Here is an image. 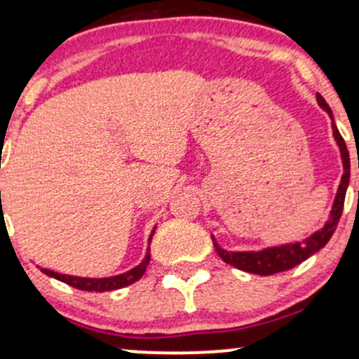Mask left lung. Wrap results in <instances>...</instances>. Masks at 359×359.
Returning <instances> with one entry per match:
<instances>
[{
    "instance_id": "1",
    "label": "left lung",
    "mask_w": 359,
    "mask_h": 359,
    "mask_svg": "<svg viewBox=\"0 0 359 359\" xmlns=\"http://www.w3.org/2000/svg\"><path fill=\"white\" fill-rule=\"evenodd\" d=\"M317 102H319L320 108H323L332 119V135H334L337 147H339L341 160H343L344 168L343 177H341V184L339 187H337L334 197V204H332L331 214H329V219L325 221L323 228L317 229L316 233H312L311 236L306 238V240L285 243V245L280 246H270V248L259 251H228L221 248L212 236L214 248H216L217 255L222 258V262H226L228 265H233L234 269L257 275H273L280 273V271L290 270L294 269V266L300 265L302 262H306L309 257H312V255L317 253L320 248H324L336 231L337 222H339L341 214H343L344 197L349 185V175H351V170H349L351 165H349V151L348 148H346V143L343 137H341L339 130H337L334 118H332V111L319 93H317Z\"/></svg>"
}]
</instances>
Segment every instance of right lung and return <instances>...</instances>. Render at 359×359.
Returning a JSON list of instances; mask_svg holds the SVG:
<instances>
[{
	"instance_id": "right-lung-1",
	"label": "right lung",
	"mask_w": 359,
	"mask_h": 359,
	"mask_svg": "<svg viewBox=\"0 0 359 359\" xmlns=\"http://www.w3.org/2000/svg\"><path fill=\"white\" fill-rule=\"evenodd\" d=\"M1 194V192H0ZM156 228V226H155ZM155 228L151 231L150 238H148V243L151 241L155 234ZM148 262H150V248L147 250L145 258L140 265L135 266V269L125 271V273H119V275H113V277H106V278H86V277H74V275H64V273H57V271H52L48 269H40L43 271L45 275L48 277L60 280V282L67 283L74 288H79V290H86V292H109V290H118V288L128 287L131 283H135L137 280L142 278V275L145 273Z\"/></svg>"
}]
</instances>
